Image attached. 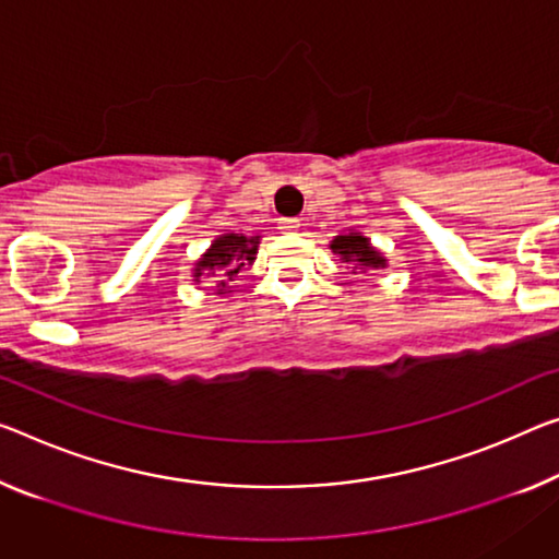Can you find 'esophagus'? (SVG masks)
<instances>
[{"mask_svg": "<svg viewBox=\"0 0 559 559\" xmlns=\"http://www.w3.org/2000/svg\"><path fill=\"white\" fill-rule=\"evenodd\" d=\"M299 229V219H280V231H285V235H295Z\"/></svg>", "mask_w": 559, "mask_h": 559, "instance_id": "1", "label": "esophagus"}]
</instances>
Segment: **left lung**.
Listing matches in <instances>:
<instances>
[{"instance_id": "obj_1", "label": "left lung", "mask_w": 559, "mask_h": 559, "mask_svg": "<svg viewBox=\"0 0 559 559\" xmlns=\"http://www.w3.org/2000/svg\"><path fill=\"white\" fill-rule=\"evenodd\" d=\"M330 250L334 254L342 257V262L355 264V270H380L388 267V260H384L380 250H374L369 245V239L362 235V231H347V235H340L332 239Z\"/></svg>"}]
</instances>
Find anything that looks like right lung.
Masks as SVG:
<instances>
[{
  "label": "right lung",
  "mask_w": 559,
  "mask_h": 559,
  "mask_svg": "<svg viewBox=\"0 0 559 559\" xmlns=\"http://www.w3.org/2000/svg\"><path fill=\"white\" fill-rule=\"evenodd\" d=\"M257 245H260V237H245L235 231L217 237L210 250L197 260L192 270L194 282L212 277L210 282L217 287V295H225L229 292V282H235L237 274L254 262Z\"/></svg>",
  "instance_id": "1"
}]
</instances>
